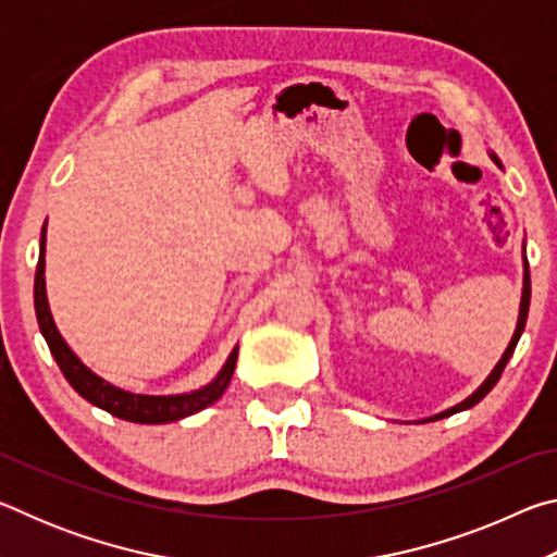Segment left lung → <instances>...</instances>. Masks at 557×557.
Segmentation results:
<instances>
[{
	"label": "left lung",
	"mask_w": 557,
	"mask_h": 557,
	"mask_svg": "<svg viewBox=\"0 0 557 557\" xmlns=\"http://www.w3.org/2000/svg\"><path fill=\"white\" fill-rule=\"evenodd\" d=\"M492 159L494 162L502 166V162H498V157L496 154H492ZM523 252H525V245H523ZM528 307H531V272H528V260L523 258V295H521V309H518V322H516V332H513V336H511V342H508V346H506V351H504V356L498 358V363L494 366V371L486 375V381L479 385V388L469 395V398H465L461 403H457L455 408H449V410H442V412H437V414H432V418H428V420H420V422H432V420H442V418H449V414H455V412H461V410H469V408H474V405L484 398V395L494 388V385L498 383V379H502V373H504V369H506V363H508V358L513 356V351H516V344H518V338H521V334H523V329H525V319H528Z\"/></svg>",
	"instance_id": "obj_1"
}]
</instances>
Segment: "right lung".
I'll use <instances>...</instances> for the list:
<instances>
[{"mask_svg":"<svg viewBox=\"0 0 557 557\" xmlns=\"http://www.w3.org/2000/svg\"><path fill=\"white\" fill-rule=\"evenodd\" d=\"M44 270H46V223L41 228L39 265H36V277H34L36 319H39L41 334L46 338V344H49L61 373L65 375V381H69L73 385V391L83 395L88 403L98 405L100 410L115 414V418L139 422V425H162V422L182 420V418H188V414L209 408V405L219 400L225 393V388H228L235 371V361H238V346L231 351L221 373L215 375L209 385H203V388L191 391V393L139 395V393L122 391L117 385L102 381L100 375L92 373L88 366L73 354V348L65 344V338L61 336L59 329H55V322L49 309V297H46Z\"/></svg>","mask_w":557,"mask_h":557,"instance_id":"right-lung-1","label":"right lung"}]
</instances>
